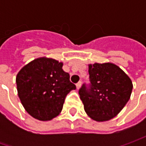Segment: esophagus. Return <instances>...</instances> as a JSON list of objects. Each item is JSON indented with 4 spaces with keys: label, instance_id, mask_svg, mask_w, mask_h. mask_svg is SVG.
<instances>
[{
    "label": "esophagus",
    "instance_id": "esophagus-1",
    "mask_svg": "<svg viewBox=\"0 0 146 146\" xmlns=\"http://www.w3.org/2000/svg\"><path fill=\"white\" fill-rule=\"evenodd\" d=\"M81 86V81H79L77 84H76V88H77V89H79L80 88Z\"/></svg>",
    "mask_w": 146,
    "mask_h": 146
}]
</instances>
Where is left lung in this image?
<instances>
[{
	"label": "left lung",
	"mask_w": 146,
	"mask_h": 146,
	"mask_svg": "<svg viewBox=\"0 0 146 146\" xmlns=\"http://www.w3.org/2000/svg\"><path fill=\"white\" fill-rule=\"evenodd\" d=\"M89 84H83L79 94L84 110L96 121L113 119L128 102L132 90L130 78L112 63L88 66Z\"/></svg>",
	"instance_id": "obj_1"
}]
</instances>
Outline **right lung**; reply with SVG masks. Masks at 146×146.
<instances>
[{"label":"right lung","mask_w":146,"mask_h":146,"mask_svg":"<svg viewBox=\"0 0 146 146\" xmlns=\"http://www.w3.org/2000/svg\"><path fill=\"white\" fill-rule=\"evenodd\" d=\"M20 101L35 119L47 121L60 114L66 97L76 85L62 63L51 58L35 59L23 66L16 77Z\"/></svg>","instance_id":"add662e5"}]
</instances>
